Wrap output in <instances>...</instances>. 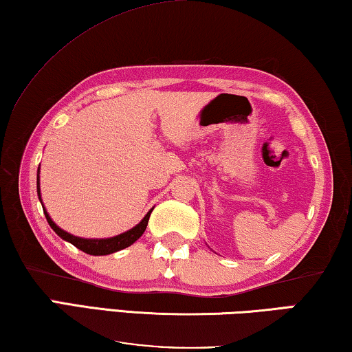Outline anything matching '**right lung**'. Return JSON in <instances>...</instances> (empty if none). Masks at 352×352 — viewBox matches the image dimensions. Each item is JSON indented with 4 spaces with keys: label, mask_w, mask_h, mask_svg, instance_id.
Listing matches in <instances>:
<instances>
[{
    "label": "right lung",
    "mask_w": 352,
    "mask_h": 352,
    "mask_svg": "<svg viewBox=\"0 0 352 352\" xmlns=\"http://www.w3.org/2000/svg\"><path fill=\"white\" fill-rule=\"evenodd\" d=\"M37 194H38V199H41V183H38V169H37ZM42 202V199H41ZM43 208V213H45V217L48 221L50 227L53 228L56 232V235H59L65 241H69L70 244H74L75 248H78L82 252H86L89 255H108V254H113L117 252V250H122L128 246H131L133 243L136 241L142 236V233L146 232V227L148 224V217L150 213H152V210L148 211V213L144 216V219L139 222L138 226H135L130 230H126L125 233H120V235L113 236V238H103V239H87V238H80V236H75V235H70V233H67L63 228H59L58 226L54 224L52 217L47 213L45 206L42 205Z\"/></svg>",
    "instance_id": "right-lung-1"
}]
</instances>
